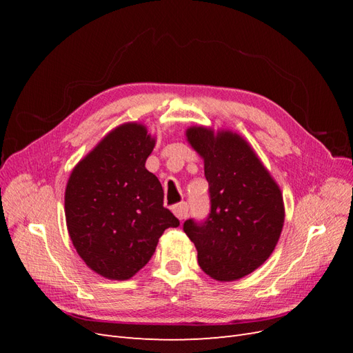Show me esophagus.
<instances>
[{
    "instance_id": "obj_1",
    "label": "esophagus",
    "mask_w": 353,
    "mask_h": 353,
    "mask_svg": "<svg viewBox=\"0 0 353 353\" xmlns=\"http://www.w3.org/2000/svg\"><path fill=\"white\" fill-rule=\"evenodd\" d=\"M172 210H174V213H175V216L178 218V219H185L187 218V215H188V205L185 201H181V203H178V205H175L174 208H172Z\"/></svg>"
}]
</instances>
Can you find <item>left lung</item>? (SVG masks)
<instances>
[{"instance_id": "8db88e82", "label": "left lung", "mask_w": 353, "mask_h": 353, "mask_svg": "<svg viewBox=\"0 0 353 353\" xmlns=\"http://www.w3.org/2000/svg\"><path fill=\"white\" fill-rule=\"evenodd\" d=\"M187 138L205 159L210 212L200 222L187 219L184 231L196 245L200 268L212 279H243L270 258L280 239L281 191L240 135L193 126Z\"/></svg>"}]
</instances>
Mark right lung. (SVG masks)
Masks as SVG:
<instances>
[{
	"label": "right lung",
	"mask_w": 353,
	"mask_h": 353,
	"mask_svg": "<svg viewBox=\"0 0 353 353\" xmlns=\"http://www.w3.org/2000/svg\"><path fill=\"white\" fill-rule=\"evenodd\" d=\"M153 147L145 126L121 125L68 181L69 236L83 262L105 279H131L152 259L163 231L179 225L163 208L162 184L145 169Z\"/></svg>",
	"instance_id": "obj_1"
}]
</instances>
